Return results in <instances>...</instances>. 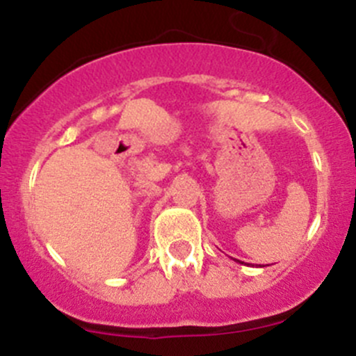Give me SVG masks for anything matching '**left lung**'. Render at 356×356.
<instances>
[{
    "instance_id": "obj_1",
    "label": "left lung",
    "mask_w": 356,
    "mask_h": 356,
    "mask_svg": "<svg viewBox=\"0 0 356 356\" xmlns=\"http://www.w3.org/2000/svg\"><path fill=\"white\" fill-rule=\"evenodd\" d=\"M237 261H238V259H237Z\"/></svg>"
}]
</instances>
